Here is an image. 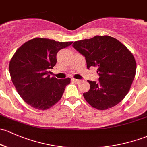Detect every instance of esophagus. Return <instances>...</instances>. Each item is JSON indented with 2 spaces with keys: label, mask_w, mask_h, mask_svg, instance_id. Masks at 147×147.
<instances>
[{
  "label": "esophagus",
  "mask_w": 147,
  "mask_h": 147,
  "mask_svg": "<svg viewBox=\"0 0 147 147\" xmlns=\"http://www.w3.org/2000/svg\"><path fill=\"white\" fill-rule=\"evenodd\" d=\"M72 80L73 82H75V83H79L80 82V80H77V79H74V78H72Z\"/></svg>",
  "instance_id": "1"
}]
</instances>
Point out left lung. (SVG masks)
Masks as SVG:
<instances>
[{"label":"left lung","mask_w":147,"mask_h":147,"mask_svg":"<svg viewBox=\"0 0 147 147\" xmlns=\"http://www.w3.org/2000/svg\"><path fill=\"white\" fill-rule=\"evenodd\" d=\"M72 46L85 57L86 67H97L98 82L89 81L90 89L83 94L92 107L106 110L125 97L136 73L137 65L132 53L116 38L95 36L75 41Z\"/></svg>","instance_id":"obj_1"}]
</instances>
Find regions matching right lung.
Masks as SVG:
<instances>
[{
	"label": "right lung",
	"mask_w": 147,
	"mask_h": 147,
	"mask_svg": "<svg viewBox=\"0 0 147 147\" xmlns=\"http://www.w3.org/2000/svg\"><path fill=\"white\" fill-rule=\"evenodd\" d=\"M72 44L34 38L16 51L9 71L17 92L29 106L46 110L61 100L70 78L58 80L49 74L56 64L57 53Z\"/></svg>",
	"instance_id": "1"
}]
</instances>
